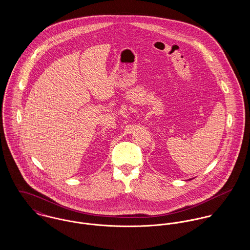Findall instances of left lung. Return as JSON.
I'll list each match as a JSON object with an SVG mask.
<instances>
[{"instance_id": "obj_1", "label": "left lung", "mask_w": 250, "mask_h": 250, "mask_svg": "<svg viewBox=\"0 0 250 250\" xmlns=\"http://www.w3.org/2000/svg\"><path fill=\"white\" fill-rule=\"evenodd\" d=\"M189 180H191V179H189Z\"/></svg>"}]
</instances>
